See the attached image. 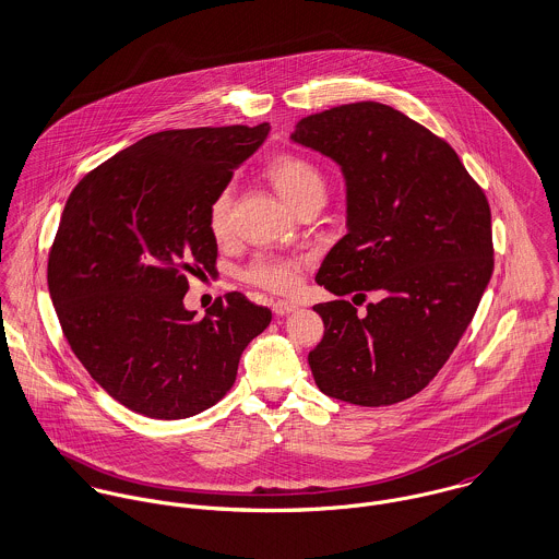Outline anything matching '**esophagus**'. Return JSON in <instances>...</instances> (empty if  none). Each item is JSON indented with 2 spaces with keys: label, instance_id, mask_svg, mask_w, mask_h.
Returning a JSON list of instances; mask_svg holds the SVG:
<instances>
[{
  "label": "esophagus",
  "instance_id": "34e87169",
  "mask_svg": "<svg viewBox=\"0 0 559 559\" xmlns=\"http://www.w3.org/2000/svg\"><path fill=\"white\" fill-rule=\"evenodd\" d=\"M271 310H273L277 317H286V314L295 312V310H297V306H295V304H288V301H273Z\"/></svg>",
  "mask_w": 559,
  "mask_h": 559
}]
</instances>
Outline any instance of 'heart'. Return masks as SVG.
<instances>
[{"label": "heart", "mask_w": 559, "mask_h": 559, "mask_svg": "<svg viewBox=\"0 0 559 559\" xmlns=\"http://www.w3.org/2000/svg\"><path fill=\"white\" fill-rule=\"evenodd\" d=\"M271 185L277 189V193L295 209L299 211L306 204L324 200L326 193V178L319 165L304 155L284 153L275 159L269 160L264 169ZM209 233L215 240H226L233 235V189H222L206 215ZM304 255H255L245 269L242 280L255 288H262L273 295H290L297 290L301 282V273L306 269Z\"/></svg>", "instance_id": "obj_1"}]
</instances>
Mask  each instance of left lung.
Returning a JSON list of instances; mask_svg holds the SVG:
<instances>
[{
    "mask_svg": "<svg viewBox=\"0 0 559 559\" xmlns=\"http://www.w3.org/2000/svg\"><path fill=\"white\" fill-rule=\"evenodd\" d=\"M293 140L337 160L348 187V235L317 275L340 299L314 306V381L359 406L411 399L454 353L492 275L484 189L443 138L374 100L312 114ZM368 292L382 299L359 313Z\"/></svg>",
    "mask_w": 559,
    "mask_h": 559,
    "instance_id": "1",
    "label": "left lung"
}]
</instances>
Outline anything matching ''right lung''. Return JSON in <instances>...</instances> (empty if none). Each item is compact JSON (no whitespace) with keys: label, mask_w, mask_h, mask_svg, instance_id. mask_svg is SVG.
<instances>
[{"label":"right lung","mask_w":559,"mask_h":559,"mask_svg":"<svg viewBox=\"0 0 559 559\" xmlns=\"http://www.w3.org/2000/svg\"><path fill=\"white\" fill-rule=\"evenodd\" d=\"M269 124L160 131L87 171L67 200L47 282L90 377L127 408L182 419L224 399L271 310L242 293L187 312L189 275L217 271L206 215Z\"/></svg>","instance_id":"obj_1"}]
</instances>
